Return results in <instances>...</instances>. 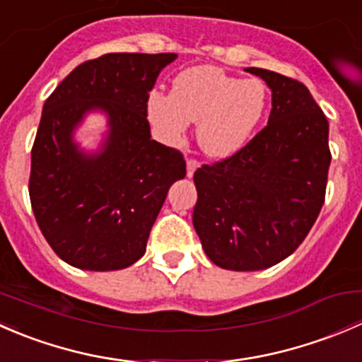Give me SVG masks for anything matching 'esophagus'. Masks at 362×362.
Instances as JSON below:
<instances>
[{
	"mask_svg": "<svg viewBox=\"0 0 362 362\" xmlns=\"http://www.w3.org/2000/svg\"><path fill=\"white\" fill-rule=\"evenodd\" d=\"M198 168H199L198 160H196L194 158H189L187 159V177H192V175H194V171L198 170Z\"/></svg>",
	"mask_w": 362,
	"mask_h": 362,
	"instance_id": "esophagus-1",
	"label": "esophagus"
}]
</instances>
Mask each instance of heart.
Segmentation results:
<instances>
[{
	"mask_svg": "<svg viewBox=\"0 0 362 362\" xmlns=\"http://www.w3.org/2000/svg\"><path fill=\"white\" fill-rule=\"evenodd\" d=\"M268 101L262 80H240L215 66H194L175 76L171 94L152 90L147 110L166 141L180 140L189 122H198L199 147L208 156L228 158L249 144Z\"/></svg>",
	"mask_w": 362,
	"mask_h": 362,
	"instance_id": "b5f03b06",
	"label": "heart"
}]
</instances>
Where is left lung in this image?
<instances>
[{"label":"left lung","instance_id":"obj_1","mask_svg":"<svg viewBox=\"0 0 362 362\" xmlns=\"http://www.w3.org/2000/svg\"><path fill=\"white\" fill-rule=\"evenodd\" d=\"M272 89L268 124L229 158L194 171L192 224L204 254L233 272H257L289 257L326 199L329 124L305 83L262 68Z\"/></svg>","mask_w":362,"mask_h":362}]
</instances>
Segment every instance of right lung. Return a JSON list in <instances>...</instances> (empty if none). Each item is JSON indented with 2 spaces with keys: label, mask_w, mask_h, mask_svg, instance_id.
I'll list each match as a JSON object with an SVG mask.
<instances>
[{
  "label": "right lung",
  "mask_w": 362,
  "mask_h": 362,
  "mask_svg": "<svg viewBox=\"0 0 362 362\" xmlns=\"http://www.w3.org/2000/svg\"><path fill=\"white\" fill-rule=\"evenodd\" d=\"M177 54H105L78 64L43 105L31 148L29 199L47 243L68 264L122 269L145 254L168 189L185 177L180 151L151 140L148 93ZM109 115L104 151L87 156L72 131Z\"/></svg>",
  "instance_id": "obj_1"
}]
</instances>
